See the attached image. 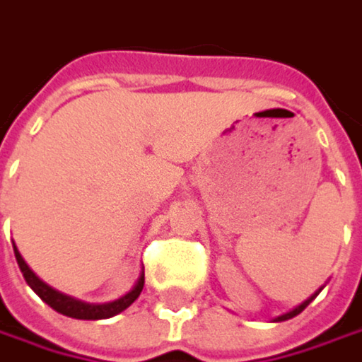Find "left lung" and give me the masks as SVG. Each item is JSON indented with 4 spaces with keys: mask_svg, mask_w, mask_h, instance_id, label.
<instances>
[{
    "mask_svg": "<svg viewBox=\"0 0 362 362\" xmlns=\"http://www.w3.org/2000/svg\"><path fill=\"white\" fill-rule=\"evenodd\" d=\"M320 291H322V288H320ZM320 291H315V293H313V295H311L309 299H305V301H303L301 305H297V308L291 309V311H287V313H283V315H279V317H274V322H285V320H291V317H295V315H299V313H301L303 309L308 308L309 303H311V301H313V299H315V297L320 295Z\"/></svg>",
    "mask_w": 362,
    "mask_h": 362,
    "instance_id": "1",
    "label": "left lung"
}]
</instances>
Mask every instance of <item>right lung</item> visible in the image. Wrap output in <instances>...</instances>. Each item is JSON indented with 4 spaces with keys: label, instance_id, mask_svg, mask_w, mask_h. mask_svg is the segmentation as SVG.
Wrapping results in <instances>:
<instances>
[{
    "label": "right lung",
    "instance_id": "right-lung-1",
    "mask_svg": "<svg viewBox=\"0 0 362 362\" xmlns=\"http://www.w3.org/2000/svg\"><path fill=\"white\" fill-rule=\"evenodd\" d=\"M13 254H16V260H18V266H20V270H22L26 283L30 285V288H33L34 293H36L47 305H51L54 311H59V313H63V315H67V317H75V320H106V317L118 315L120 311H124V309L129 308V305L137 299L139 295H141V291H143V285H145V272L141 270L135 287L131 288L127 295L118 297L115 301H108V303H86V301L74 299V297H69V295H63V293L54 291L53 287H49L47 283H42V281L34 274L33 270H30V266L24 262V258L20 256V252H18L16 245H13Z\"/></svg>",
    "mask_w": 362,
    "mask_h": 362
}]
</instances>
